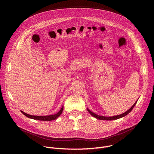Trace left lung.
Returning a JSON list of instances; mask_svg holds the SVG:
<instances>
[{
  "label": "left lung",
  "mask_w": 154,
  "mask_h": 154,
  "mask_svg": "<svg viewBox=\"0 0 154 154\" xmlns=\"http://www.w3.org/2000/svg\"><path fill=\"white\" fill-rule=\"evenodd\" d=\"M137 101L132 105L131 106V107L129 109H128V110L127 111V112H125V113H122V114H121V115H117V116H111V117H106V116H99V115H96V114H95V113H93L92 112H91L89 109H88L87 108V110L88 111V112L93 116H94V118H97V119H100V120H107V121H111V120H115V119H119V118H122V117H124V116H126L127 115H128L131 110H132V109L134 108V107L135 106V105H136V103H137Z\"/></svg>",
  "instance_id": "1"
}]
</instances>
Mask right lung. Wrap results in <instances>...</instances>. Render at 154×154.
Segmentation results:
<instances>
[{"label": "right lung", "instance_id": "1", "mask_svg": "<svg viewBox=\"0 0 154 154\" xmlns=\"http://www.w3.org/2000/svg\"><path fill=\"white\" fill-rule=\"evenodd\" d=\"M63 109V106L61 107L60 110L55 115H49V116H33V115H30L29 114H27L26 113H24L23 111H20L21 113H23V115H24L26 116H27V118H29L30 119H35V120H39V121H52V120H55L57 118H58L60 115L61 114L62 112Z\"/></svg>", "mask_w": 154, "mask_h": 154}]
</instances>
